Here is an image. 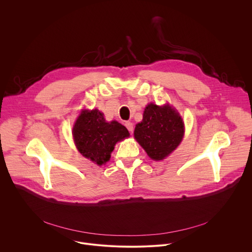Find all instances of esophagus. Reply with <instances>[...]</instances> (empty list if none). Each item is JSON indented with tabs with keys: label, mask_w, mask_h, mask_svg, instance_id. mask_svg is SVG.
<instances>
[{
	"label": "esophagus",
	"mask_w": 252,
	"mask_h": 252,
	"mask_svg": "<svg viewBox=\"0 0 252 252\" xmlns=\"http://www.w3.org/2000/svg\"><path fill=\"white\" fill-rule=\"evenodd\" d=\"M125 126H126V127L127 128V130H128L129 132H131V131L133 130V125H132L130 122H126V123H125Z\"/></svg>",
	"instance_id": "34e87169"
}]
</instances>
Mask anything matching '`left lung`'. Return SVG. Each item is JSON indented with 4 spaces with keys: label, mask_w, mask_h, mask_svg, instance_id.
Masks as SVG:
<instances>
[{
    "label": "left lung",
    "mask_w": 252,
    "mask_h": 252,
    "mask_svg": "<svg viewBox=\"0 0 252 252\" xmlns=\"http://www.w3.org/2000/svg\"><path fill=\"white\" fill-rule=\"evenodd\" d=\"M184 132L183 119L170 105L150 103L135 126L134 137L152 159L161 160L178 147Z\"/></svg>",
    "instance_id": "obj_1"
}]
</instances>
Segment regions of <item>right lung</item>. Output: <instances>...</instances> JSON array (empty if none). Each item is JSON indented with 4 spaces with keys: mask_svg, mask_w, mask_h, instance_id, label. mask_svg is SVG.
Segmentation results:
<instances>
[{
    "mask_svg": "<svg viewBox=\"0 0 252 252\" xmlns=\"http://www.w3.org/2000/svg\"><path fill=\"white\" fill-rule=\"evenodd\" d=\"M73 135L79 152L101 165L110 159L116 143L129 133L120 123H106L100 112L93 110L82 112L75 124Z\"/></svg>",
    "mask_w": 252,
    "mask_h": 252,
    "instance_id": "1",
    "label": "right lung"
}]
</instances>
